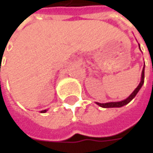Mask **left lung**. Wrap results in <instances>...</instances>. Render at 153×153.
<instances>
[{"instance_id":"left-lung-1","label":"left lung","mask_w":153,"mask_h":153,"mask_svg":"<svg viewBox=\"0 0 153 153\" xmlns=\"http://www.w3.org/2000/svg\"><path fill=\"white\" fill-rule=\"evenodd\" d=\"M139 48H140V45H139ZM141 49V48H140ZM143 82H144V66H143V71H142V75H141V81H140V83H139V85H138L137 87V88L132 92V94L128 97H127L126 99H124V100H122V101H119V102H109V103H105V104H101V103H96L97 105H99V106L103 107V108H118V107H122L124 106V105H128L136 96H137V94L138 93V91L141 89V88H142V86L143 85Z\"/></svg>"}]
</instances>
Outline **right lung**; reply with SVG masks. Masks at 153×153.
I'll use <instances>...</instances> for the list:
<instances>
[{"mask_svg":"<svg viewBox=\"0 0 153 153\" xmlns=\"http://www.w3.org/2000/svg\"><path fill=\"white\" fill-rule=\"evenodd\" d=\"M47 111H48V110H43V111H41V112H42V113H44V112H46Z\"/></svg>","mask_w":153,"mask_h":153,"instance_id":"add662e5","label":"right lung"}]
</instances>
